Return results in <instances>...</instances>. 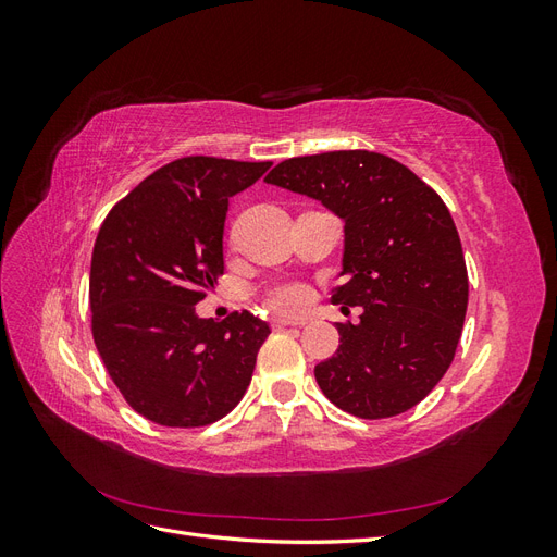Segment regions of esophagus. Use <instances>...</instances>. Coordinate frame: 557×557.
<instances>
[{
	"instance_id": "obj_1",
	"label": "esophagus",
	"mask_w": 557,
	"mask_h": 557,
	"mask_svg": "<svg viewBox=\"0 0 557 557\" xmlns=\"http://www.w3.org/2000/svg\"><path fill=\"white\" fill-rule=\"evenodd\" d=\"M274 327H299V325H307V320L305 318H285V315H276L274 320Z\"/></svg>"
}]
</instances>
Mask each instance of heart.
Here are the masks:
<instances>
[{"mask_svg":"<svg viewBox=\"0 0 557 557\" xmlns=\"http://www.w3.org/2000/svg\"><path fill=\"white\" fill-rule=\"evenodd\" d=\"M267 301L269 307L281 309V311L301 309L307 301V288L295 281H281L267 290Z\"/></svg>","mask_w":557,"mask_h":557,"instance_id":"b5f03b06","label":"heart"}]
</instances>
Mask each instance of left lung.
Instances as JSON below:
<instances>
[{
  "label": "left lung",
  "instance_id": "left-lung-1",
  "mask_svg": "<svg viewBox=\"0 0 557 557\" xmlns=\"http://www.w3.org/2000/svg\"><path fill=\"white\" fill-rule=\"evenodd\" d=\"M318 199L344 223L334 305L362 307L315 364L325 397L358 418L409 411L442 381L467 313V267L453 218L409 166L369 150L290 158L264 178Z\"/></svg>",
  "mask_w": 557,
  "mask_h": 557
}]
</instances>
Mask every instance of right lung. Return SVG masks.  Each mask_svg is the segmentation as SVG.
Wrapping results in <instances>:
<instances>
[{"label":"right lung","instance_id":"1","mask_svg":"<svg viewBox=\"0 0 557 557\" xmlns=\"http://www.w3.org/2000/svg\"><path fill=\"white\" fill-rule=\"evenodd\" d=\"M269 166L174 160L117 201L99 227L90 264L95 346L129 407L158 425L215 423L250 383L272 330L248 311L213 325L195 305L223 274L230 197Z\"/></svg>","mask_w":557,"mask_h":557}]
</instances>
